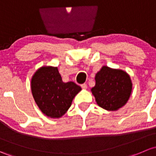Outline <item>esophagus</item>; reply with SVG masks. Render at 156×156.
Instances as JSON below:
<instances>
[{"mask_svg": "<svg viewBox=\"0 0 156 156\" xmlns=\"http://www.w3.org/2000/svg\"><path fill=\"white\" fill-rule=\"evenodd\" d=\"M81 87H82V89H87V84H86V83H83V84H82L81 85Z\"/></svg>", "mask_w": 156, "mask_h": 156, "instance_id": "34e87169", "label": "esophagus"}]
</instances>
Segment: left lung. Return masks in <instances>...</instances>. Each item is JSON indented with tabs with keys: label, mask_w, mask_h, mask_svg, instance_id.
Here are the masks:
<instances>
[{
	"label": "left lung",
	"mask_w": 156,
	"mask_h": 156,
	"mask_svg": "<svg viewBox=\"0 0 156 156\" xmlns=\"http://www.w3.org/2000/svg\"><path fill=\"white\" fill-rule=\"evenodd\" d=\"M91 91L98 106L107 110H117L126 104L132 89L130 76L125 71L104 66L95 76Z\"/></svg>",
	"instance_id": "1"
}]
</instances>
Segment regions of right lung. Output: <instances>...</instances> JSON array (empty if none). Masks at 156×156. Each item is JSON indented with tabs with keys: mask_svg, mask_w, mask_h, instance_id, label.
Masks as SVG:
<instances>
[{
	"mask_svg": "<svg viewBox=\"0 0 156 156\" xmlns=\"http://www.w3.org/2000/svg\"><path fill=\"white\" fill-rule=\"evenodd\" d=\"M80 90L73 82L63 83L57 67H41L31 80L35 102L43 113L52 118H59L66 113Z\"/></svg>",
	"mask_w": 156,
	"mask_h": 156,
	"instance_id": "obj_1",
	"label": "right lung"
}]
</instances>
